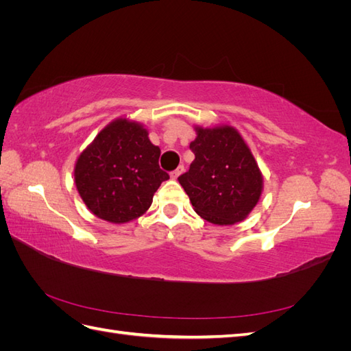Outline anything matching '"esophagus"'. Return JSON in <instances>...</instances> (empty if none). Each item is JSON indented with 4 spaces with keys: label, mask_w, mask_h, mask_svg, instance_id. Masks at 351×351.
<instances>
[{
    "label": "esophagus",
    "mask_w": 351,
    "mask_h": 351,
    "mask_svg": "<svg viewBox=\"0 0 351 351\" xmlns=\"http://www.w3.org/2000/svg\"><path fill=\"white\" fill-rule=\"evenodd\" d=\"M184 173V167L183 165H180L177 169H174V171L171 173V174H169V176H171V178L173 180H177L180 176H182Z\"/></svg>",
    "instance_id": "34e87169"
}]
</instances>
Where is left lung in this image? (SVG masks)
Returning a JSON list of instances; mask_svg holds the SVG:
<instances>
[{
  "instance_id": "left-lung-1",
  "label": "left lung",
  "mask_w": 351,
  "mask_h": 351,
  "mask_svg": "<svg viewBox=\"0 0 351 351\" xmlns=\"http://www.w3.org/2000/svg\"><path fill=\"white\" fill-rule=\"evenodd\" d=\"M195 132L196 139L190 143L195 159L178 182L200 218L217 226L237 224L261 199V168L232 125H195Z\"/></svg>"
}]
</instances>
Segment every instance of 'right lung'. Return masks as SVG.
Segmentation results:
<instances>
[{
  "label": "right lung",
  "instance_id": "add662e5",
  "mask_svg": "<svg viewBox=\"0 0 351 351\" xmlns=\"http://www.w3.org/2000/svg\"><path fill=\"white\" fill-rule=\"evenodd\" d=\"M139 121L119 117L84 147L74 164V184L95 217L124 224L149 209L169 176L159 168L161 149Z\"/></svg>",
  "mask_w": 351,
  "mask_h": 351
}]
</instances>
